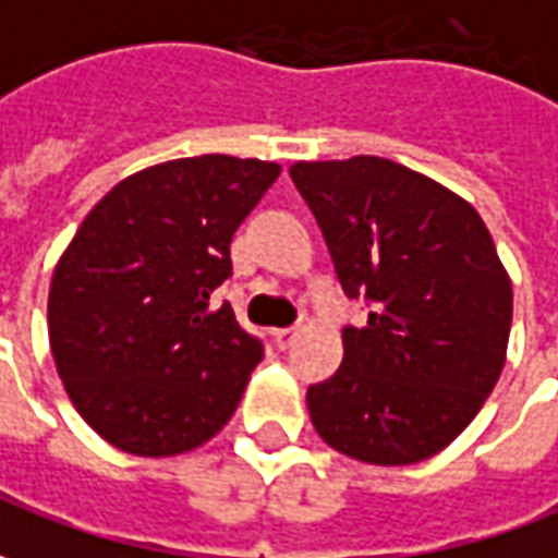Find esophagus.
I'll return each instance as SVG.
<instances>
[{"label":"esophagus","mask_w":558,"mask_h":558,"mask_svg":"<svg viewBox=\"0 0 558 558\" xmlns=\"http://www.w3.org/2000/svg\"><path fill=\"white\" fill-rule=\"evenodd\" d=\"M294 340H298V328H279L272 330V343H276V349H291L294 345Z\"/></svg>","instance_id":"1"}]
</instances>
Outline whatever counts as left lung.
Segmentation results:
<instances>
[{
	"label": "left lung",
	"instance_id": "8db88e82",
	"mask_svg": "<svg viewBox=\"0 0 558 558\" xmlns=\"http://www.w3.org/2000/svg\"><path fill=\"white\" fill-rule=\"evenodd\" d=\"M367 325L343 330V364L306 391L330 449L416 464L471 425L507 361L513 288L480 213L416 169L359 155L288 169Z\"/></svg>",
	"mask_w": 558,
	"mask_h": 558
}]
</instances>
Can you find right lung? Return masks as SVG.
Segmentation results:
<instances>
[{
	"mask_svg": "<svg viewBox=\"0 0 558 558\" xmlns=\"http://www.w3.org/2000/svg\"><path fill=\"white\" fill-rule=\"evenodd\" d=\"M282 167L199 155L140 169L96 203L60 255L48 340L78 416L142 459L213 440L264 359L230 303V240Z\"/></svg>",
	"mask_w": 558,
	"mask_h": 558,
	"instance_id": "right-lung-1",
	"label": "right lung"
}]
</instances>
